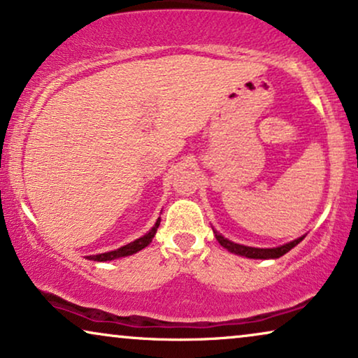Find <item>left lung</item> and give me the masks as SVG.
Here are the masks:
<instances>
[{
    "mask_svg": "<svg viewBox=\"0 0 358 358\" xmlns=\"http://www.w3.org/2000/svg\"><path fill=\"white\" fill-rule=\"evenodd\" d=\"M214 236H216L217 242L224 247V249H227L229 252H232V254H236V255L247 257V259H278V257L287 254V252L292 250L293 247H296L299 242L304 239V236H303V237H299V239H294L293 242H288V244H285V245L273 247V249H259V247H247V245L236 244V242H231L216 231H214Z\"/></svg>",
    "mask_w": 358,
    "mask_h": 358,
    "instance_id": "left-lung-1",
    "label": "left lung"
}]
</instances>
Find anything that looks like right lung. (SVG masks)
Masks as SVG:
<instances>
[{
	"label": "right lung",
	"instance_id": "right-lung-1",
	"mask_svg": "<svg viewBox=\"0 0 358 358\" xmlns=\"http://www.w3.org/2000/svg\"><path fill=\"white\" fill-rule=\"evenodd\" d=\"M159 226H160V217L157 219L155 226L152 227L150 231L147 232L145 236L139 237V239H136L134 242H131V244L119 247V249H116V250L104 252V254H98V255H90L88 259H90V260H94V262H108V260L121 259V257H127V255L136 254V252H139V250H142V249H145V247L150 244L152 239H154V236H155L157 229H159Z\"/></svg>",
	"mask_w": 358,
	"mask_h": 358
}]
</instances>
